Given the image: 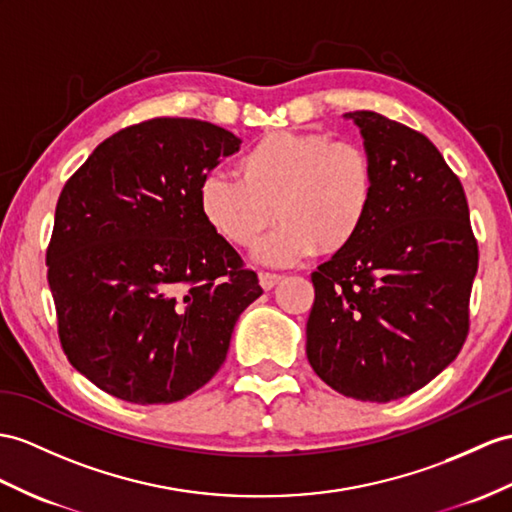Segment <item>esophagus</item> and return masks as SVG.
I'll list each match as a JSON object with an SVG mask.
<instances>
[{
  "mask_svg": "<svg viewBox=\"0 0 512 512\" xmlns=\"http://www.w3.org/2000/svg\"><path fill=\"white\" fill-rule=\"evenodd\" d=\"M280 278H282V276H278V273H269V271H260V273H258V282H260V286H263L265 291L273 289V286H276V284L280 282Z\"/></svg>",
  "mask_w": 512,
  "mask_h": 512,
  "instance_id": "1",
  "label": "esophagus"
}]
</instances>
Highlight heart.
I'll use <instances>...</instances> for the list:
<instances>
[{"instance_id":"b5f03b06","label":"heart","mask_w":512,"mask_h":512,"mask_svg":"<svg viewBox=\"0 0 512 512\" xmlns=\"http://www.w3.org/2000/svg\"><path fill=\"white\" fill-rule=\"evenodd\" d=\"M234 178L206 176L197 208L206 226L236 249L258 247L267 265L289 267L315 254L350 247L371 217L376 162L363 145L326 132H271L234 162Z\"/></svg>"}]
</instances>
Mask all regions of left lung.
I'll list each match as a JSON object with an SVG mask.
<instances>
[{"label": "left lung", "instance_id": "obj_1", "mask_svg": "<svg viewBox=\"0 0 512 512\" xmlns=\"http://www.w3.org/2000/svg\"><path fill=\"white\" fill-rule=\"evenodd\" d=\"M345 117L376 162L378 191L358 239L310 276L306 356L334 391L384 404L463 350L478 241L463 184L428 136L371 110Z\"/></svg>", "mask_w": 512, "mask_h": 512}]
</instances>
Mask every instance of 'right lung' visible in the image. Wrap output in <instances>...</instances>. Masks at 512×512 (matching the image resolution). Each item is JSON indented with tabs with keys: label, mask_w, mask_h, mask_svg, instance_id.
<instances>
[{
	"label": "right lung",
	"mask_w": 512,
	"mask_h": 512,
	"mask_svg": "<svg viewBox=\"0 0 512 512\" xmlns=\"http://www.w3.org/2000/svg\"><path fill=\"white\" fill-rule=\"evenodd\" d=\"M239 139L208 121L154 117L115 132L62 186L47 282L69 363L130 404H171L226 360L234 323L263 295L213 234L197 186Z\"/></svg>",
	"instance_id": "right-lung-1"
}]
</instances>
